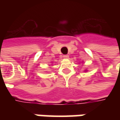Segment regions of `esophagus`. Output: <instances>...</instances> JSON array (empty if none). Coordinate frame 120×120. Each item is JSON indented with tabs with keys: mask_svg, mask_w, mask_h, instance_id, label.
<instances>
[{
	"mask_svg": "<svg viewBox=\"0 0 120 120\" xmlns=\"http://www.w3.org/2000/svg\"><path fill=\"white\" fill-rule=\"evenodd\" d=\"M63 58H65V59H68V58H69V55H63Z\"/></svg>",
	"mask_w": 120,
	"mask_h": 120,
	"instance_id": "esophagus-1",
	"label": "esophagus"
}]
</instances>
